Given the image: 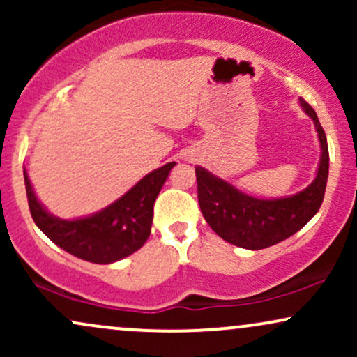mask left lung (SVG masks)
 <instances>
[{
  "label": "left lung",
  "mask_w": 357,
  "mask_h": 357,
  "mask_svg": "<svg viewBox=\"0 0 357 357\" xmlns=\"http://www.w3.org/2000/svg\"><path fill=\"white\" fill-rule=\"evenodd\" d=\"M301 107L314 121L321 142V161L314 181L305 190L277 199H260L196 166L198 202L211 230L228 243L261 250L280 243L304 228L321 208L329 176V149L317 114L304 99Z\"/></svg>",
  "instance_id": "8db88e82"
}]
</instances>
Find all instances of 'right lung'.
Segmentation results:
<instances>
[{"label":"right lung","instance_id":"obj_1","mask_svg":"<svg viewBox=\"0 0 357 357\" xmlns=\"http://www.w3.org/2000/svg\"><path fill=\"white\" fill-rule=\"evenodd\" d=\"M174 165L154 169L107 208L75 220L56 218L45 210L23 169L31 218L65 252L92 264H114L132 255L149 238L154 202Z\"/></svg>","mask_w":357,"mask_h":357}]
</instances>
